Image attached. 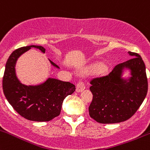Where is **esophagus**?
<instances>
[{
	"label": "esophagus",
	"instance_id": "obj_1",
	"mask_svg": "<svg viewBox=\"0 0 150 150\" xmlns=\"http://www.w3.org/2000/svg\"><path fill=\"white\" fill-rule=\"evenodd\" d=\"M85 89V84L83 81H80L79 83H78L76 86V92H81L83 90H84Z\"/></svg>",
	"mask_w": 150,
	"mask_h": 150
}]
</instances>
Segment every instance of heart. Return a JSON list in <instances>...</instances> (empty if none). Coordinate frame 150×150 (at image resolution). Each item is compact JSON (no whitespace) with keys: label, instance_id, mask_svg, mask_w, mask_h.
Returning a JSON list of instances; mask_svg holds the SVG:
<instances>
[{"label":"heart","instance_id":"obj_1","mask_svg":"<svg viewBox=\"0 0 150 150\" xmlns=\"http://www.w3.org/2000/svg\"><path fill=\"white\" fill-rule=\"evenodd\" d=\"M96 68H98V70L103 71L105 69V67L103 65H96Z\"/></svg>","mask_w":150,"mask_h":150}]
</instances>
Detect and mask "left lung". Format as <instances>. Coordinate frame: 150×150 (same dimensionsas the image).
<instances>
[{
    "mask_svg": "<svg viewBox=\"0 0 150 150\" xmlns=\"http://www.w3.org/2000/svg\"><path fill=\"white\" fill-rule=\"evenodd\" d=\"M134 58L117 64L109 75L91 80L93 95L89 115L100 124H116L132 117L146 96V67L138 54L128 52ZM125 71L130 74L126 76Z\"/></svg>",
    "mask_w": 150,
    "mask_h": 150,
    "instance_id": "left-lung-1",
    "label": "left lung"
}]
</instances>
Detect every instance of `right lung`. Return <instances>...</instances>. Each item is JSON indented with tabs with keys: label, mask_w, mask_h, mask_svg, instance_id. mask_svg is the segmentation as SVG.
Segmentation results:
<instances>
[{
	"label": "right lung",
	"mask_w": 150,
	"mask_h": 150,
	"mask_svg": "<svg viewBox=\"0 0 150 150\" xmlns=\"http://www.w3.org/2000/svg\"><path fill=\"white\" fill-rule=\"evenodd\" d=\"M35 48L42 53L46 50L41 46L31 45L15 50L7 60L3 78L4 96L14 110L26 119L33 121H49L61 112L62 103L67 96L75 91V86L69 82L48 78L45 81L36 85L21 83L16 74L17 61L21 56ZM52 67L58 66L49 60Z\"/></svg>",
	"instance_id": "obj_1"
}]
</instances>
